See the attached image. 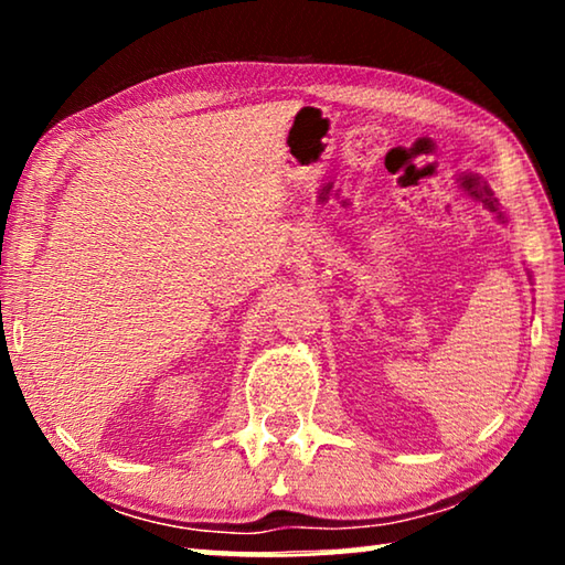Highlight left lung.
<instances>
[{
    "label": "left lung",
    "mask_w": 565,
    "mask_h": 565,
    "mask_svg": "<svg viewBox=\"0 0 565 565\" xmlns=\"http://www.w3.org/2000/svg\"><path fill=\"white\" fill-rule=\"evenodd\" d=\"M458 181H461V186L468 191V194H471L473 199H478V202H481L486 209H491V212L499 214V218H503V214L499 212V199L493 196V191L489 189V184H486L481 177L463 174Z\"/></svg>",
    "instance_id": "1"
}]
</instances>
